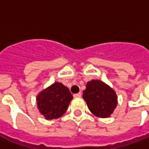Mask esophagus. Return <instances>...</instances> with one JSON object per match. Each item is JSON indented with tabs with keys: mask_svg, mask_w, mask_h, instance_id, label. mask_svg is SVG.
I'll return each instance as SVG.
<instances>
[{
	"mask_svg": "<svg viewBox=\"0 0 149 149\" xmlns=\"http://www.w3.org/2000/svg\"><path fill=\"white\" fill-rule=\"evenodd\" d=\"M81 93H75V94H73V97H81Z\"/></svg>",
	"mask_w": 149,
	"mask_h": 149,
	"instance_id": "34e87169",
	"label": "esophagus"
}]
</instances>
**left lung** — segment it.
<instances>
[{
	"mask_svg": "<svg viewBox=\"0 0 149 149\" xmlns=\"http://www.w3.org/2000/svg\"><path fill=\"white\" fill-rule=\"evenodd\" d=\"M83 97L89 110L100 118L110 117L117 106L115 92L100 80L93 79L87 83Z\"/></svg>",
	"mask_w": 149,
	"mask_h": 149,
	"instance_id": "8db88e82",
	"label": "left lung"
}]
</instances>
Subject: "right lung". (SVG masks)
Instances as JSON below:
<instances>
[{"label":"right lung","mask_w":149,"mask_h":149,"mask_svg":"<svg viewBox=\"0 0 149 149\" xmlns=\"http://www.w3.org/2000/svg\"><path fill=\"white\" fill-rule=\"evenodd\" d=\"M72 99L70 90L61 83H54L37 97V105L48 120L59 118L67 110Z\"/></svg>","instance_id":"right-lung-1"}]
</instances>
